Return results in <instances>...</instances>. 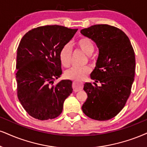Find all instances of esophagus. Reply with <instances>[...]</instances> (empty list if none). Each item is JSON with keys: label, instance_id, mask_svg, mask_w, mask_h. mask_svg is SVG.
<instances>
[{"label": "esophagus", "instance_id": "1", "mask_svg": "<svg viewBox=\"0 0 147 147\" xmlns=\"http://www.w3.org/2000/svg\"><path fill=\"white\" fill-rule=\"evenodd\" d=\"M72 87H73V89L75 92L80 91V90H82L83 83L78 82H76V81H74V82H73V84H72Z\"/></svg>", "mask_w": 147, "mask_h": 147}]
</instances>
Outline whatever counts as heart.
I'll list each match as a JSON object with an SVG mask.
<instances>
[{
  "instance_id": "b5f03b06",
  "label": "heart",
  "mask_w": 147,
  "mask_h": 147,
  "mask_svg": "<svg viewBox=\"0 0 147 147\" xmlns=\"http://www.w3.org/2000/svg\"><path fill=\"white\" fill-rule=\"evenodd\" d=\"M76 45L79 49L87 55H90L94 52V44L89 38L86 37H81L78 39ZM72 50L70 45L67 43L65 44L59 52V59L61 64L65 67H69L71 65ZM90 61L92 59L88 58ZM91 71V68L88 65H84L82 67H74L69 69L66 71L65 73V78L67 79L71 80L76 82H80L86 76L88 75Z\"/></svg>"
}]
</instances>
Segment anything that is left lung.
Listing matches in <instances>:
<instances>
[{
	"label": "left lung",
	"mask_w": 147,
	"mask_h": 147,
	"mask_svg": "<svg viewBox=\"0 0 147 147\" xmlns=\"http://www.w3.org/2000/svg\"><path fill=\"white\" fill-rule=\"evenodd\" d=\"M99 48V57L84 90L88 97L82 106L84 113L97 121L116 117L125 105L134 80L136 59L133 47L125 33L108 24H95L80 30ZM100 83V87L96 83Z\"/></svg>",
	"instance_id": "8db88e82"
}]
</instances>
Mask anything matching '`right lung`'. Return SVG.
Here are the masks:
<instances>
[{
	"mask_svg": "<svg viewBox=\"0 0 147 147\" xmlns=\"http://www.w3.org/2000/svg\"><path fill=\"white\" fill-rule=\"evenodd\" d=\"M78 29L58 25L37 27L22 38L17 50V95L27 113L39 120L61 115L65 99L72 93V82L54 84L62 74L59 52Z\"/></svg>",
	"mask_w": 147,
	"mask_h": 147,
	"instance_id": "right-lung-1",
	"label": "right lung"
}]
</instances>
